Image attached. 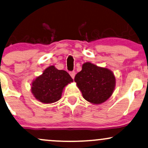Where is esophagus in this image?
<instances>
[{
	"label": "esophagus",
	"mask_w": 148,
	"mask_h": 148,
	"mask_svg": "<svg viewBox=\"0 0 148 148\" xmlns=\"http://www.w3.org/2000/svg\"><path fill=\"white\" fill-rule=\"evenodd\" d=\"M69 74H70V76H72V79H74V76H75L76 73H75V72H74V71H72V72H69Z\"/></svg>",
	"instance_id": "34e87169"
}]
</instances>
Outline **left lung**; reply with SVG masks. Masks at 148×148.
<instances>
[{"label": "left lung", "instance_id": "8db88e82", "mask_svg": "<svg viewBox=\"0 0 148 148\" xmlns=\"http://www.w3.org/2000/svg\"><path fill=\"white\" fill-rule=\"evenodd\" d=\"M74 81L84 99L93 104L106 101L112 95L115 86V77L112 71L89 62L83 64Z\"/></svg>", "mask_w": 148, "mask_h": 148}]
</instances>
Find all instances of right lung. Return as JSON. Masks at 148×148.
<instances>
[{
	"label": "right lung",
	"mask_w": 148,
	"mask_h": 148,
	"mask_svg": "<svg viewBox=\"0 0 148 148\" xmlns=\"http://www.w3.org/2000/svg\"><path fill=\"white\" fill-rule=\"evenodd\" d=\"M72 82L73 79L66 71L59 70L51 65L33 81L31 92L40 102L53 103L60 99L64 88Z\"/></svg>",
	"instance_id": "add662e5"
}]
</instances>
